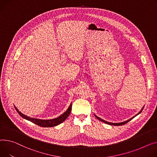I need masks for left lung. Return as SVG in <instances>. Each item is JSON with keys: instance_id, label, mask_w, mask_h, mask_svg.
<instances>
[{"instance_id": "left-lung-1", "label": "left lung", "mask_w": 157, "mask_h": 157, "mask_svg": "<svg viewBox=\"0 0 157 157\" xmlns=\"http://www.w3.org/2000/svg\"><path fill=\"white\" fill-rule=\"evenodd\" d=\"M144 106H143V108H142V109H141V111L138 113H137L135 116H134L133 117H132V118H129L128 120H127V121H124V122H118V123H113V122H108V121H105V120H103L102 118H101L100 117H98L96 115H95V114H94V116L99 120V121H101V122H104V123H105V124H108V125H115V126H118V125H124V124H125L126 123H127L128 122H129L130 121H131V120L133 118H134L136 116H137V115H139L140 113H141V112L143 111V108H144Z\"/></svg>"}]
</instances>
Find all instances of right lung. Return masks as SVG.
I'll return each mask as SVG.
<instances>
[{"mask_svg":"<svg viewBox=\"0 0 157 157\" xmlns=\"http://www.w3.org/2000/svg\"><path fill=\"white\" fill-rule=\"evenodd\" d=\"M72 104L71 103L69 106V107L68 108V109H67V111L65 112H64L63 114H61V115H59L58 117H56L55 118H52V119H48V120H43V119H39V118H32V117H30L29 116H27L26 115H24L23 113H22L21 112H20L18 109L15 106V105H14L16 110L17 111V112L19 113V115L23 117V118L27 120V121H30L36 125H38L40 127H54V126H56L60 124H61L62 122H63L67 118V117L69 116V115L71 113V105Z\"/></svg>","mask_w":157,"mask_h":157,"instance_id":"add662e5","label":"right lung"}]
</instances>
